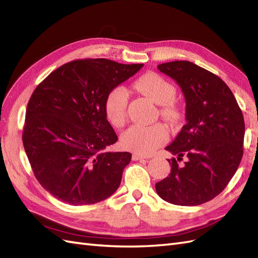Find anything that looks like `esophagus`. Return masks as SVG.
Instances as JSON below:
<instances>
[{
    "label": "esophagus",
    "instance_id": "34e87169",
    "mask_svg": "<svg viewBox=\"0 0 258 258\" xmlns=\"http://www.w3.org/2000/svg\"><path fill=\"white\" fill-rule=\"evenodd\" d=\"M132 159H133L134 161H137V160H142V159H148L147 157H145L143 155H138V154H134L133 156H132Z\"/></svg>",
    "mask_w": 258,
    "mask_h": 258
}]
</instances>
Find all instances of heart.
Wrapping results in <instances>:
<instances>
[{"instance_id":"1","label":"heart","mask_w":258,"mask_h":258,"mask_svg":"<svg viewBox=\"0 0 258 258\" xmlns=\"http://www.w3.org/2000/svg\"><path fill=\"white\" fill-rule=\"evenodd\" d=\"M136 87L143 94L161 104V114L170 121L179 117V110L173 102L175 87L156 73H147L137 79ZM130 92L124 85H117L112 88L104 99V114L110 124L121 127L126 121L127 103ZM169 138V131L161 123L154 125H133L121 136V144L124 148L136 154L149 155L166 143Z\"/></svg>"}]
</instances>
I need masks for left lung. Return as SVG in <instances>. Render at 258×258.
Listing matches in <instances>:
<instances>
[{
	"label": "left lung",
	"instance_id": "8db88e82",
	"mask_svg": "<svg viewBox=\"0 0 258 258\" xmlns=\"http://www.w3.org/2000/svg\"><path fill=\"white\" fill-rule=\"evenodd\" d=\"M177 83L185 98L184 125L166 150L169 176L156 183L163 201L197 206L219 195L236 172L243 156L245 124L232 91L220 77L188 61L158 65ZM186 158V162H178Z\"/></svg>",
	"mask_w": 258,
	"mask_h": 258
}]
</instances>
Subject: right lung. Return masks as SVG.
<instances>
[{
	"label": "right lung",
	"instance_id": "right-lung-1",
	"mask_svg": "<svg viewBox=\"0 0 258 258\" xmlns=\"http://www.w3.org/2000/svg\"><path fill=\"white\" fill-rule=\"evenodd\" d=\"M143 66L75 60L52 72L32 92L24 148L36 179L57 200L74 206L96 204L120 186L132 155L104 151L117 141L104 114V99Z\"/></svg>",
	"mask_w": 258,
	"mask_h": 258
}]
</instances>
